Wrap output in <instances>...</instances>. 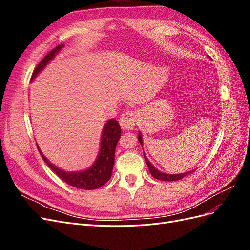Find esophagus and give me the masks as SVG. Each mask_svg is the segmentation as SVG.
I'll return each instance as SVG.
<instances>
[{
	"instance_id": "obj_1",
	"label": "esophagus",
	"mask_w": 250,
	"mask_h": 250,
	"mask_svg": "<svg viewBox=\"0 0 250 250\" xmlns=\"http://www.w3.org/2000/svg\"><path fill=\"white\" fill-rule=\"evenodd\" d=\"M137 119H138L137 111H133V110L126 111L120 118V125L124 130H130L135 125Z\"/></svg>"
}]
</instances>
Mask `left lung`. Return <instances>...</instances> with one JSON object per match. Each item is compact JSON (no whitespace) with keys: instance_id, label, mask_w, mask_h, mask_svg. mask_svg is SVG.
<instances>
[{"instance_id":"8db88e82","label":"left lung","mask_w":250,"mask_h":250,"mask_svg":"<svg viewBox=\"0 0 250 250\" xmlns=\"http://www.w3.org/2000/svg\"><path fill=\"white\" fill-rule=\"evenodd\" d=\"M138 140L141 143V145H143V139H142L141 132L139 133ZM144 157H145V162H146V164L148 166L151 175H152L156 179L164 180V181H175V180H179L181 178H184L185 176L188 175V174L193 172V171H191V172H186V173H181V174H167V173H164V172H160L157 169H155V167H154L152 164L149 162V160L146 157L145 154H144Z\"/></svg>"}]
</instances>
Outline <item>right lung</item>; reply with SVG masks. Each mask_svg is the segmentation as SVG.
Segmentation results:
<instances>
[{
  "label": "right lung",
  "instance_id": "right-lung-1",
  "mask_svg": "<svg viewBox=\"0 0 250 250\" xmlns=\"http://www.w3.org/2000/svg\"><path fill=\"white\" fill-rule=\"evenodd\" d=\"M62 47L63 44H59V46L50 51L42 59V62L36 65L33 71L31 80H33L39 75V73L43 70V67L50 62L51 59L55 57V55L59 52V50H62ZM120 137L121 127L118 121L113 119L108 120L102 130L100 151L95 163L88 169L79 172H66L57 168L56 166L48 161V158H46V156L42 153L40 148L39 150L44 163L49 166L53 172L56 173V175L59 178L65 181L67 185L77 188H82V190H94V188H98L106 184L111 177V171L113 168V164H115L116 146Z\"/></svg>",
  "mask_w": 250,
  "mask_h": 250
}]
</instances>
